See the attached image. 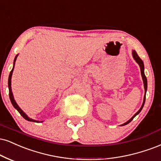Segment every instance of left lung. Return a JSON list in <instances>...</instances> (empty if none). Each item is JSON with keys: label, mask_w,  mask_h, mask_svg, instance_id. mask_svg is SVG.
I'll use <instances>...</instances> for the list:
<instances>
[{"label": "left lung", "mask_w": 161, "mask_h": 161, "mask_svg": "<svg viewBox=\"0 0 161 161\" xmlns=\"http://www.w3.org/2000/svg\"><path fill=\"white\" fill-rule=\"evenodd\" d=\"M132 55H133V59L136 61V62L139 65V67H140V70H141V75H142V80H143V84H144V88H145V95H144V98H143V103H142V106H141L140 109H139V111L136 112V114H135L133 116L132 118H131L130 119L128 120V121H127V122L124 123L123 125H121V126H124V125H127V124H129L130 122L132 120L134 119L136 116L138 115V114L139 113V112H141V110L142 109L143 106H144V104H145V102H146V92H147V86H148V84H147V79H146V75H145V73H144V64H143V61L141 60L140 58L139 57L138 55H137L136 52L135 51V50H133L132 51Z\"/></svg>", "instance_id": "1"}]
</instances>
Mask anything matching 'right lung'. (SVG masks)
Instances as JSON below:
<instances>
[{
    "label": "right lung",
    "instance_id": "obj_1",
    "mask_svg": "<svg viewBox=\"0 0 161 161\" xmlns=\"http://www.w3.org/2000/svg\"><path fill=\"white\" fill-rule=\"evenodd\" d=\"M17 57H18V55L15 57L14 58V61H13V67L12 69V70L10 71V73H9V79H8V88H9V99H10V101L12 103L13 106H14V108L15 109H17V111H18L19 113H20V115L22 116L23 118L25 120H27V121H34V122H36V123H40V122H42L43 121H36V120H34V119H31V118H29L28 115H26V114L24 112L22 111V109H21L20 107H19L18 104L16 103V102H15V100L14 99V97H13V92H12V88H11V79H12V75H13V69H14V67H15V61H16V58Z\"/></svg>",
    "mask_w": 161,
    "mask_h": 161
}]
</instances>
